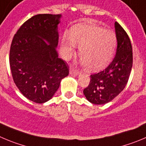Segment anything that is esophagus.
Returning a JSON list of instances; mask_svg holds the SVG:
<instances>
[{
    "instance_id": "34e87169",
    "label": "esophagus",
    "mask_w": 146,
    "mask_h": 146,
    "mask_svg": "<svg viewBox=\"0 0 146 146\" xmlns=\"http://www.w3.org/2000/svg\"><path fill=\"white\" fill-rule=\"evenodd\" d=\"M70 74L72 75V76H78V75L80 74V72L78 71V70H74L73 68L70 69Z\"/></svg>"
}]
</instances>
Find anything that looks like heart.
Wrapping results in <instances>:
<instances>
[{
	"label": "heart",
	"instance_id": "b5f03b06",
	"mask_svg": "<svg viewBox=\"0 0 146 146\" xmlns=\"http://www.w3.org/2000/svg\"><path fill=\"white\" fill-rule=\"evenodd\" d=\"M78 46V56L88 72L105 68L111 61L117 45L113 31L92 23L78 24L70 28V35L64 32L61 38L60 52L65 59L73 55Z\"/></svg>",
	"mask_w": 146,
	"mask_h": 146
}]
</instances>
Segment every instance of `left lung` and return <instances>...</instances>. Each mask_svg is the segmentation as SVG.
Masks as SVG:
<instances>
[{
  "label": "left lung",
  "mask_w": 146,
  "mask_h": 146,
  "mask_svg": "<svg viewBox=\"0 0 146 146\" xmlns=\"http://www.w3.org/2000/svg\"><path fill=\"white\" fill-rule=\"evenodd\" d=\"M117 47L115 57L104 70L91 75L89 85L84 90L88 102L104 104L116 97L127 84L132 66L133 50L128 35L124 29L114 23Z\"/></svg>",
  "instance_id": "left-lung-1"
}]
</instances>
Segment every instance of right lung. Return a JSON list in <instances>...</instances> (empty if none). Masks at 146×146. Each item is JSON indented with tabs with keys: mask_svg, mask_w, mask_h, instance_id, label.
<instances>
[{
	"mask_svg": "<svg viewBox=\"0 0 146 146\" xmlns=\"http://www.w3.org/2000/svg\"><path fill=\"white\" fill-rule=\"evenodd\" d=\"M61 14H37L21 26L10 49L11 70L15 84L29 100L42 104L52 99L68 65L58 58V27Z\"/></svg>",
	"mask_w": 146,
	"mask_h": 146,
	"instance_id": "add662e5",
	"label": "right lung"
}]
</instances>
